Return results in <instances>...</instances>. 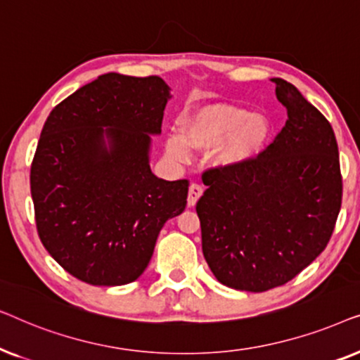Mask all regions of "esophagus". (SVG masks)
Masks as SVG:
<instances>
[{
    "instance_id": "esophagus-1",
    "label": "esophagus",
    "mask_w": 360,
    "mask_h": 360,
    "mask_svg": "<svg viewBox=\"0 0 360 360\" xmlns=\"http://www.w3.org/2000/svg\"><path fill=\"white\" fill-rule=\"evenodd\" d=\"M203 195V188H201L200 185H196V184H191L190 185V190H188V206H195L196 205V201L200 200V196Z\"/></svg>"
}]
</instances>
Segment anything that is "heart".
<instances>
[{"label": "heart", "mask_w": 360, "mask_h": 360, "mask_svg": "<svg viewBox=\"0 0 360 360\" xmlns=\"http://www.w3.org/2000/svg\"><path fill=\"white\" fill-rule=\"evenodd\" d=\"M180 136H169L165 150L174 160H185L188 147L211 150L219 169H238L257 159L269 144L272 124L264 112H249L229 103H211L191 110L180 121Z\"/></svg>", "instance_id": "heart-1"}]
</instances>
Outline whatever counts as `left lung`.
Here are the masks:
<instances>
[{
    "instance_id": "left-lung-1",
    "label": "left lung",
    "mask_w": 360,
    "mask_h": 360,
    "mask_svg": "<svg viewBox=\"0 0 360 360\" xmlns=\"http://www.w3.org/2000/svg\"><path fill=\"white\" fill-rule=\"evenodd\" d=\"M288 120L257 159L205 174L201 245L218 282L267 292L323 252L342 198L336 136L292 83L272 78Z\"/></svg>"
}]
</instances>
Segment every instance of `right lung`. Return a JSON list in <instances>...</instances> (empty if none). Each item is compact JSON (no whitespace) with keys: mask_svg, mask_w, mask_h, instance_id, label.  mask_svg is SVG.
Here are the masks:
<instances>
[{"mask_svg":"<svg viewBox=\"0 0 360 360\" xmlns=\"http://www.w3.org/2000/svg\"><path fill=\"white\" fill-rule=\"evenodd\" d=\"M170 86L105 73L53 108L31 167L37 233L68 274L98 287L137 280L160 229L186 206L188 180L149 165Z\"/></svg>","mask_w":360,"mask_h":360,"instance_id":"right-lung-1","label":"right lung"}]
</instances>
